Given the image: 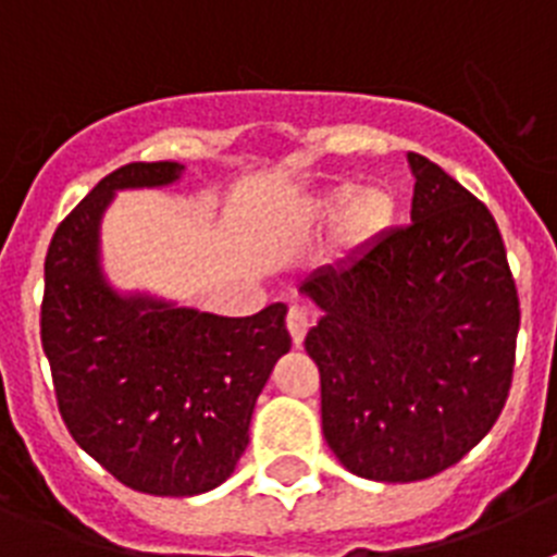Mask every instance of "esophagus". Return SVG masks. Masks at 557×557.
<instances>
[{
	"label": "esophagus",
	"instance_id": "obj_1",
	"mask_svg": "<svg viewBox=\"0 0 557 557\" xmlns=\"http://www.w3.org/2000/svg\"><path fill=\"white\" fill-rule=\"evenodd\" d=\"M309 326H312V314H309L304 307H289L287 329H289V334H293L295 346H301L304 337H307V332H309Z\"/></svg>",
	"mask_w": 557,
	"mask_h": 557
}]
</instances>
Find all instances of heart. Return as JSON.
Returning a JSON list of instances; mask_svg holds the SVG:
<instances>
[{
	"label": "heart",
	"instance_id": "obj_1",
	"mask_svg": "<svg viewBox=\"0 0 557 557\" xmlns=\"http://www.w3.org/2000/svg\"><path fill=\"white\" fill-rule=\"evenodd\" d=\"M354 190H357V186L351 184L329 189L318 200V214L332 223L346 210L347 214L343 215V234H346V239L354 245H368L396 223V195L385 184L362 186L357 196L352 195Z\"/></svg>",
	"mask_w": 557,
	"mask_h": 557
}]
</instances>
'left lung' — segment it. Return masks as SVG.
I'll return each instance as SVG.
<instances>
[{"instance_id": "obj_1", "label": "left lung", "mask_w": 557, "mask_h": 557, "mask_svg": "<svg viewBox=\"0 0 557 557\" xmlns=\"http://www.w3.org/2000/svg\"><path fill=\"white\" fill-rule=\"evenodd\" d=\"M412 225L301 284L323 318L304 346L321 371L329 449L351 474L416 482L469 455L513 379L519 295L488 206L410 152Z\"/></svg>"}]
</instances>
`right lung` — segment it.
Masks as SVG:
<instances>
[{
    "instance_id": "right-lung-1",
    "label": "right lung",
    "mask_w": 557,
    "mask_h": 557,
    "mask_svg": "<svg viewBox=\"0 0 557 557\" xmlns=\"http://www.w3.org/2000/svg\"><path fill=\"white\" fill-rule=\"evenodd\" d=\"M181 172L175 161L113 170L58 225L44 262L41 346L63 424L122 485L152 496L206 494L234 474L256 398L289 351L284 304L223 318L108 284L100 223L113 191Z\"/></svg>"
}]
</instances>
